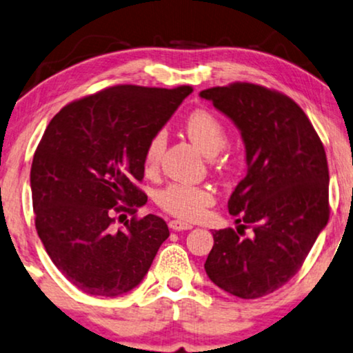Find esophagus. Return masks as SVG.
Masks as SVG:
<instances>
[{"label": "esophagus", "instance_id": "34e87169", "mask_svg": "<svg viewBox=\"0 0 353 353\" xmlns=\"http://www.w3.org/2000/svg\"><path fill=\"white\" fill-rule=\"evenodd\" d=\"M170 229L172 230H190L193 229V225L190 223H185V221H172V223L168 224Z\"/></svg>", "mask_w": 353, "mask_h": 353}]
</instances>
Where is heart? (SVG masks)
Segmentation results:
<instances>
[{
	"label": "heart",
	"mask_w": 353,
	"mask_h": 353,
	"mask_svg": "<svg viewBox=\"0 0 353 353\" xmlns=\"http://www.w3.org/2000/svg\"><path fill=\"white\" fill-rule=\"evenodd\" d=\"M186 132L191 141L201 149L208 157H214L224 149L228 143V132L223 123L214 114L208 111L191 112L185 124ZM165 149L163 134H155L147 145L143 154L145 168H155L160 162V157ZM214 201L212 191L204 186H194L186 183H172L165 186L157 194V203L170 214L180 219H198L208 206Z\"/></svg>",
	"instance_id": "1"
}]
</instances>
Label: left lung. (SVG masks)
I'll return each mask as SVG.
<instances>
[{"label": "left lung", "mask_w": 353, "mask_h": 353, "mask_svg": "<svg viewBox=\"0 0 353 353\" xmlns=\"http://www.w3.org/2000/svg\"><path fill=\"white\" fill-rule=\"evenodd\" d=\"M199 97L239 129L247 163L245 178L229 199V212L243 224L212 232L204 270L234 296H265L296 275L329 221L323 142L301 108L276 91L234 83Z\"/></svg>", "instance_id": "obj_1"}]
</instances>
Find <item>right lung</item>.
<instances>
[{"label": "right lung", "instance_id": "right-lung-1", "mask_svg": "<svg viewBox=\"0 0 353 353\" xmlns=\"http://www.w3.org/2000/svg\"><path fill=\"white\" fill-rule=\"evenodd\" d=\"M191 91L112 86L67 104L47 125L30 168L36 229L78 290L106 298L129 293L170 236L159 216L132 217L114 230L112 214H134L147 203L136 186L143 154Z\"/></svg>", "mask_w": 353, "mask_h": 353}]
</instances>
